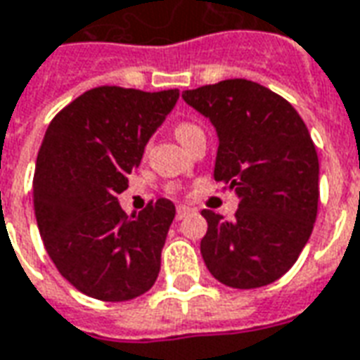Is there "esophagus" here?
I'll use <instances>...</instances> for the list:
<instances>
[{
	"label": "esophagus",
	"instance_id": "1",
	"mask_svg": "<svg viewBox=\"0 0 360 360\" xmlns=\"http://www.w3.org/2000/svg\"><path fill=\"white\" fill-rule=\"evenodd\" d=\"M191 212H193V208H188V206H177V220H183V218H187Z\"/></svg>",
	"mask_w": 360,
	"mask_h": 360
}]
</instances>
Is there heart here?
I'll list each match as a JSON object with an SVG mask.
<instances>
[{"label": "heart", "instance_id": "heart-1", "mask_svg": "<svg viewBox=\"0 0 360 360\" xmlns=\"http://www.w3.org/2000/svg\"><path fill=\"white\" fill-rule=\"evenodd\" d=\"M195 128H197V127H193V124H185V122H183V124H179V127H177L175 134H177V138H179V136H183V134L191 132V130H195Z\"/></svg>", "mask_w": 360, "mask_h": 360}]
</instances>
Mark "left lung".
Returning a JSON list of instances; mask_svg holds the SVG:
<instances>
[{"label":"left lung","mask_w":360,"mask_h":360,"mask_svg":"<svg viewBox=\"0 0 360 360\" xmlns=\"http://www.w3.org/2000/svg\"><path fill=\"white\" fill-rule=\"evenodd\" d=\"M183 99L216 128L214 179L240 200L230 222L202 210L206 269L232 288L271 285L296 263L318 214L310 132L290 103L248 79L188 89Z\"/></svg>","instance_id":"left-lung-1"}]
</instances>
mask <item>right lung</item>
<instances>
[{
  "instance_id": "1",
  "label": "right lung",
  "mask_w": 360,
  "mask_h": 360,
  "mask_svg": "<svg viewBox=\"0 0 360 360\" xmlns=\"http://www.w3.org/2000/svg\"><path fill=\"white\" fill-rule=\"evenodd\" d=\"M179 89L95 87L62 109L40 144L34 216L50 259L79 292L124 302L154 286L175 218L167 198L127 216L119 195Z\"/></svg>"
}]
</instances>
